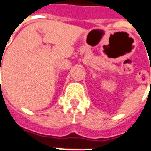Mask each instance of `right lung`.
<instances>
[{"label": "right lung", "mask_w": 151, "mask_h": 151, "mask_svg": "<svg viewBox=\"0 0 151 151\" xmlns=\"http://www.w3.org/2000/svg\"><path fill=\"white\" fill-rule=\"evenodd\" d=\"M0 69H1V68H0ZM0 70H1V69H0Z\"/></svg>", "instance_id": "1"}]
</instances>
